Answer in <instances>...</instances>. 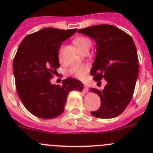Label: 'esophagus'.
Masks as SVG:
<instances>
[{
    "label": "esophagus",
    "instance_id": "34e87169",
    "mask_svg": "<svg viewBox=\"0 0 153 153\" xmlns=\"http://www.w3.org/2000/svg\"><path fill=\"white\" fill-rule=\"evenodd\" d=\"M84 92H85V93H87V92H89V87H88L87 86H84Z\"/></svg>",
    "mask_w": 153,
    "mask_h": 153
}]
</instances>
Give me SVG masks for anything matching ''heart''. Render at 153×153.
<instances>
[{"label": "heart", "mask_w": 153, "mask_h": 153, "mask_svg": "<svg viewBox=\"0 0 153 153\" xmlns=\"http://www.w3.org/2000/svg\"><path fill=\"white\" fill-rule=\"evenodd\" d=\"M73 43L75 47L78 48L82 53L84 51L89 50L91 45H92V42H91L90 40L88 38L83 36L75 38L73 40ZM87 71L88 67L86 65H75L69 69V72L70 75L81 79V78H84Z\"/></svg>", "instance_id": "b5f03b06"}]
</instances>
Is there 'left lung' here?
<instances>
[{"label": "left lung", "instance_id": "obj_1", "mask_svg": "<svg viewBox=\"0 0 153 153\" xmlns=\"http://www.w3.org/2000/svg\"><path fill=\"white\" fill-rule=\"evenodd\" d=\"M78 32L95 41L96 56L90 74L95 81L102 78L106 81L102 90L90 88L101 102L99 109L91 114L99 118H115L130 102L138 79L139 68L135 43L130 35L109 24L80 29Z\"/></svg>", "mask_w": 153, "mask_h": 153}]
</instances>
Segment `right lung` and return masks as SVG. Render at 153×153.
I'll use <instances>...</instances> for the list:
<instances>
[{
    "label": "right lung",
    "instance_id": "add662e5",
    "mask_svg": "<svg viewBox=\"0 0 153 153\" xmlns=\"http://www.w3.org/2000/svg\"><path fill=\"white\" fill-rule=\"evenodd\" d=\"M76 31L44 28L26 36L18 47L13 61L15 86L21 102L35 116L56 118L64 112L69 92L84 89L81 81L72 78L64 80L61 86L50 82L60 67L61 43Z\"/></svg>",
    "mask_w": 153,
    "mask_h": 153
}]
</instances>
